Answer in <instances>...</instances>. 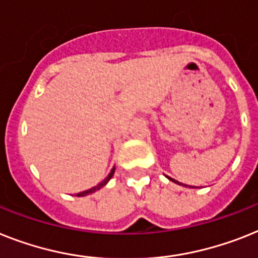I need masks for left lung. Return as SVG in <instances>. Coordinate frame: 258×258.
I'll return each instance as SVG.
<instances>
[{"label": "left lung", "instance_id": "8db88e82", "mask_svg": "<svg viewBox=\"0 0 258 258\" xmlns=\"http://www.w3.org/2000/svg\"><path fill=\"white\" fill-rule=\"evenodd\" d=\"M169 179H170V180H172V182H175V183H178V184H182V183H179V182H176V180H174V179H172V178H169ZM184 186H186V184H184Z\"/></svg>", "mask_w": 258, "mask_h": 258}]
</instances>
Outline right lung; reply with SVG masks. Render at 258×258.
<instances>
[{"instance_id":"obj_1","label":"right lung","mask_w":258,"mask_h":258,"mask_svg":"<svg viewBox=\"0 0 258 258\" xmlns=\"http://www.w3.org/2000/svg\"><path fill=\"white\" fill-rule=\"evenodd\" d=\"M113 172H114V167H113V169H112V170H110L109 175L106 176V178H105V179L103 180V182L99 183V184H97V186H96V187H92V188H89V190L83 191V192L76 194V197H86V195H88V194H92V192H95V191L100 190V188H101V187H104V186H105V184H106V183L109 182V179H110V178H112V175H113Z\"/></svg>"}]
</instances>
